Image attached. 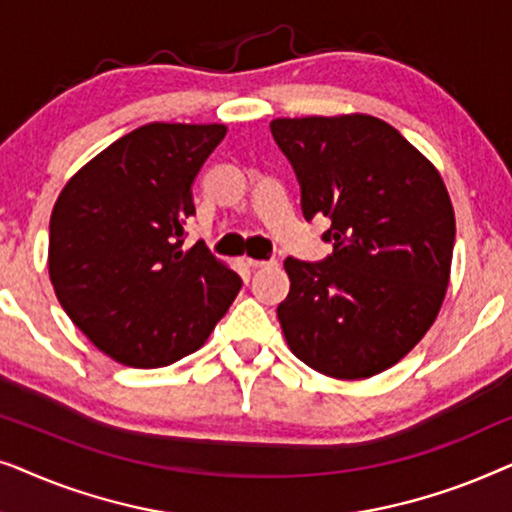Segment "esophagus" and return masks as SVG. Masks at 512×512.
<instances>
[{"mask_svg": "<svg viewBox=\"0 0 512 512\" xmlns=\"http://www.w3.org/2000/svg\"><path fill=\"white\" fill-rule=\"evenodd\" d=\"M247 263L251 265V268H272V265H277L275 258H265V261H258V258H247Z\"/></svg>", "mask_w": 512, "mask_h": 512, "instance_id": "esophagus-1", "label": "esophagus"}]
</instances>
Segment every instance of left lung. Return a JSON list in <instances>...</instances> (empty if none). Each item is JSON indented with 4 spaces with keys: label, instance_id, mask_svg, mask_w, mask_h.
Segmentation results:
<instances>
[{
    "label": "left lung",
    "instance_id": "obj_1",
    "mask_svg": "<svg viewBox=\"0 0 512 512\" xmlns=\"http://www.w3.org/2000/svg\"><path fill=\"white\" fill-rule=\"evenodd\" d=\"M300 207L331 219L324 261L289 256L277 307L291 352L321 375L361 380L403 359L443 305L454 209L436 167L373 116L277 118Z\"/></svg>",
    "mask_w": 512,
    "mask_h": 512
}]
</instances>
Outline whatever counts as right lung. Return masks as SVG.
<instances>
[{"label": "right lung", "mask_w": 512, "mask_h": 512, "mask_svg": "<svg viewBox=\"0 0 512 512\" xmlns=\"http://www.w3.org/2000/svg\"><path fill=\"white\" fill-rule=\"evenodd\" d=\"M226 125L149 123L116 139L62 188L48 272L69 319L132 368H163L205 345L242 279L198 240L193 181Z\"/></svg>", "instance_id": "obj_1"}]
</instances>
